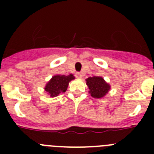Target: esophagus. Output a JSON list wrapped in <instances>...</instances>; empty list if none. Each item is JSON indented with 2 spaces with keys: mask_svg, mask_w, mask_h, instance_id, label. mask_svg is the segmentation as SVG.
I'll return each mask as SVG.
<instances>
[{
  "mask_svg": "<svg viewBox=\"0 0 154 154\" xmlns=\"http://www.w3.org/2000/svg\"><path fill=\"white\" fill-rule=\"evenodd\" d=\"M75 76H76V78H78V79L82 78V73H80V72H76Z\"/></svg>",
  "mask_w": 154,
  "mask_h": 154,
  "instance_id": "obj_1",
  "label": "esophagus"
}]
</instances>
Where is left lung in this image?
Listing matches in <instances>:
<instances>
[{
  "mask_svg": "<svg viewBox=\"0 0 154 154\" xmlns=\"http://www.w3.org/2000/svg\"><path fill=\"white\" fill-rule=\"evenodd\" d=\"M86 84L89 86L91 96L96 99L103 97L110 89L109 85L100 76L89 77L86 79Z\"/></svg>",
  "mask_w": 154,
  "mask_h": 154,
  "instance_id": "1",
  "label": "left lung"
}]
</instances>
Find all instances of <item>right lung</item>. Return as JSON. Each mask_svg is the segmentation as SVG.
<instances>
[{"label": "right lung", "instance_id": "obj_1", "mask_svg": "<svg viewBox=\"0 0 154 154\" xmlns=\"http://www.w3.org/2000/svg\"><path fill=\"white\" fill-rule=\"evenodd\" d=\"M74 79V76L72 74L69 75H57L53 76L52 79L48 82L45 89L51 97H55L59 94L65 92L67 89L69 82Z\"/></svg>", "mask_w": 154, "mask_h": 154}]
</instances>
